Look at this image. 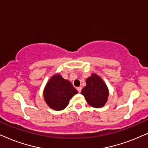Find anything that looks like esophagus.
I'll return each mask as SVG.
<instances>
[{
  "label": "esophagus",
  "instance_id": "obj_1",
  "mask_svg": "<svg viewBox=\"0 0 148 148\" xmlns=\"http://www.w3.org/2000/svg\"><path fill=\"white\" fill-rule=\"evenodd\" d=\"M81 90H82L81 86H78V87H77V90L78 91V92H80V91H81Z\"/></svg>",
  "mask_w": 148,
  "mask_h": 148
}]
</instances>
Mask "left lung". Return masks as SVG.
I'll return each instance as SVG.
<instances>
[{
  "instance_id": "1",
  "label": "left lung",
  "mask_w": 148,
  "mask_h": 148,
  "mask_svg": "<svg viewBox=\"0 0 148 148\" xmlns=\"http://www.w3.org/2000/svg\"><path fill=\"white\" fill-rule=\"evenodd\" d=\"M81 93L90 106L101 108L107 101L109 92L101 78L97 74H92L86 80V86L82 89Z\"/></svg>"
}]
</instances>
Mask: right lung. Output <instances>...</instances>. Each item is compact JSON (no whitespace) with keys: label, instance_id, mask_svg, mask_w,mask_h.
<instances>
[{"label":"right lung","instance_id":"obj_1","mask_svg":"<svg viewBox=\"0 0 148 148\" xmlns=\"http://www.w3.org/2000/svg\"><path fill=\"white\" fill-rule=\"evenodd\" d=\"M78 91L71 82L59 74L50 78L44 90V98L47 105L55 110H64L71 98Z\"/></svg>","mask_w":148,"mask_h":148}]
</instances>
